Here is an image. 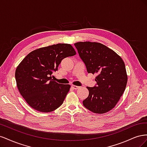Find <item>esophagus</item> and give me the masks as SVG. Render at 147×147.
Here are the masks:
<instances>
[{"label":"esophagus","mask_w":147,"mask_h":147,"mask_svg":"<svg viewBox=\"0 0 147 147\" xmlns=\"http://www.w3.org/2000/svg\"><path fill=\"white\" fill-rule=\"evenodd\" d=\"M72 88L73 89H74V90H78V89H79V86H76V85H72Z\"/></svg>","instance_id":"34e87169"}]
</instances>
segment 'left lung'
<instances>
[{"mask_svg":"<svg viewBox=\"0 0 147 147\" xmlns=\"http://www.w3.org/2000/svg\"><path fill=\"white\" fill-rule=\"evenodd\" d=\"M88 73L97 74L96 86L88 87L89 96L83 101L92 112L102 114L113 109L125 90L127 75L125 64L117 53L100 43H75Z\"/></svg>","mask_w":147,"mask_h":147,"instance_id":"1","label":"left lung"}]
</instances>
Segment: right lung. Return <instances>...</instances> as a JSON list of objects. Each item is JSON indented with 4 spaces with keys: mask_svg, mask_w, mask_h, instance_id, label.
<instances>
[{
    "mask_svg": "<svg viewBox=\"0 0 147 147\" xmlns=\"http://www.w3.org/2000/svg\"><path fill=\"white\" fill-rule=\"evenodd\" d=\"M76 55L70 44L58 43L30 52L17 67L15 78L21 95L32 109L50 112L63 104L70 90L69 84L52 79L61 61Z\"/></svg>",
    "mask_w": 147,
    "mask_h": 147,
    "instance_id": "1",
    "label": "right lung"
}]
</instances>
